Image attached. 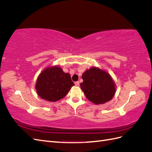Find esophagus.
<instances>
[{
	"instance_id": "esophagus-1",
	"label": "esophagus",
	"mask_w": 152,
	"mask_h": 152,
	"mask_svg": "<svg viewBox=\"0 0 152 152\" xmlns=\"http://www.w3.org/2000/svg\"><path fill=\"white\" fill-rule=\"evenodd\" d=\"M75 86H79L80 85V83H79V81H77V82H75Z\"/></svg>"
}]
</instances>
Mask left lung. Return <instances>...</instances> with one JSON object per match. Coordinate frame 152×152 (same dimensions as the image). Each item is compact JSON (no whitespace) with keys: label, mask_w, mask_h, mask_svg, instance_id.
<instances>
[{"label":"left lung","mask_w":152,"mask_h":152,"mask_svg":"<svg viewBox=\"0 0 152 152\" xmlns=\"http://www.w3.org/2000/svg\"><path fill=\"white\" fill-rule=\"evenodd\" d=\"M80 87L92 103L100 104L111 100L115 93V85L109 73L96 67L86 70L82 76Z\"/></svg>","instance_id":"8db88e82"}]
</instances>
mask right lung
<instances>
[{"label":"right lung","mask_w":152,"mask_h":152,"mask_svg":"<svg viewBox=\"0 0 152 152\" xmlns=\"http://www.w3.org/2000/svg\"><path fill=\"white\" fill-rule=\"evenodd\" d=\"M74 85L68 73L64 72L59 66H54L40 73L35 89L41 98L55 102L65 97Z\"/></svg>","instance_id":"add662e5"}]
</instances>
